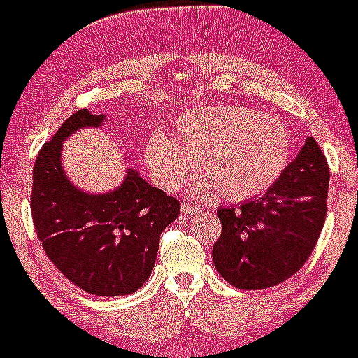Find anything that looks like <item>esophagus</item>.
Here are the masks:
<instances>
[{"instance_id": "34e87169", "label": "esophagus", "mask_w": 358, "mask_h": 358, "mask_svg": "<svg viewBox=\"0 0 358 358\" xmlns=\"http://www.w3.org/2000/svg\"><path fill=\"white\" fill-rule=\"evenodd\" d=\"M196 211H199V206H196V204H190V203H183L182 204V213L194 215Z\"/></svg>"}]
</instances>
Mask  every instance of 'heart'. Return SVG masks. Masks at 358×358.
Returning a JSON list of instances; mask_svg holds the SVG:
<instances>
[{
	"mask_svg": "<svg viewBox=\"0 0 358 358\" xmlns=\"http://www.w3.org/2000/svg\"><path fill=\"white\" fill-rule=\"evenodd\" d=\"M289 133L280 119L245 106H204L185 113L171 141L154 136L147 164L166 189H176L201 166L197 185L224 199L248 201L271 189L289 161Z\"/></svg>",
	"mask_w": 358,
	"mask_h": 358,
	"instance_id": "heart-1",
	"label": "heart"
}]
</instances>
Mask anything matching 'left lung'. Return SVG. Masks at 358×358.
<instances>
[{"label":"left lung","mask_w":358,"mask_h":358,"mask_svg":"<svg viewBox=\"0 0 358 358\" xmlns=\"http://www.w3.org/2000/svg\"><path fill=\"white\" fill-rule=\"evenodd\" d=\"M329 164L315 138L259 199L218 208L222 234L213 264L241 290L275 287L296 275L318 241L327 215Z\"/></svg>","instance_id":"obj_1"}]
</instances>
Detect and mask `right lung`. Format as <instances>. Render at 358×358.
I'll use <instances>...</instances> for the list:
<instances>
[{
  "mask_svg": "<svg viewBox=\"0 0 358 358\" xmlns=\"http://www.w3.org/2000/svg\"><path fill=\"white\" fill-rule=\"evenodd\" d=\"M105 115L78 110L45 141L33 168L31 215L45 253L71 283L92 296H127L154 269L162 231L178 217L180 201L129 169L119 189L85 194L62 171V140Z\"/></svg>",
  "mask_w": 358,
  "mask_h": 358,
  "instance_id": "add662e5",
  "label": "right lung"
}]
</instances>
